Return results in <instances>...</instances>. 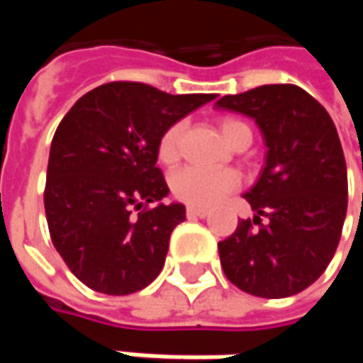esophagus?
I'll return each instance as SVG.
<instances>
[{"mask_svg":"<svg viewBox=\"0 0 363 363\" xmlns=\"http://www.w3.org/2000/svg\"><path fill=\"white\" fill-rule=\"evenodd\" d=\"M186 214L189 218H206L210 216V212L208 210H203V208H196V206H189L188 210H186Z\"/></svg>","mask_w":363,"mask_h":363,"instance_id":"esophagus-1","label":"esophagus"}]
</instances>
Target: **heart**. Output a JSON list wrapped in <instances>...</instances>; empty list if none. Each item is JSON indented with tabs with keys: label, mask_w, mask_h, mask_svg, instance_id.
<instances>
[{
	"label": "heart",
	"mask_w": 363,
	"mask_h": 363,
	"mask_svg": "<svg viewBox=\"0 0 363 363\" xmlns=\"http://www.w3.org/2000/svg\"><path fill=\"white\" fill-rule=\"evenodd\" d=\"M182 123H175L165 129L157 143V157L161 163L169 165L179 157L182 143ZM220 133L226 143L234 147L244 137H252L250 127L238 119L220 121ZM240 186V177L232 169H200V167H184L172 177V191L177 200L189 206H214L224 196Z\"/></svg>",
	"instance_id": "b5f03b06"
}]
</instances>
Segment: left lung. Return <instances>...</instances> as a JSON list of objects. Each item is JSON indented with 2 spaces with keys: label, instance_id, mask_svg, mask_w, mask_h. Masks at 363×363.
<instances>
[{
  "label": "left lung",
  "instance_id": "8db88e82",
  "mask_svg": "<svg viewBox=\"0 0 363 363\" xmlns=\"http://www.w3.org/2000/svg\"><path fill=\"white\" fill-rule=\"evenodd\" d=\"M216 108L255 119L267 157L244 194L257 212L218 242L232 285L264 299L297 295L323 274L347 212V169L329 113L295 84H264L226 94ZM269 220L259 224V216Z\"/></svg>",
  "mask_w": 363,
  "mask_h": 363
}]
</instances>
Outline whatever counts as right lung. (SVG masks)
Returning <instances> with one entry per match:
<instances>
[{
  "label": "right lung",
  "mask_w": 363,
  "mask_h": 363,
  "mask_svg": "<svg viewBox=\"0 0 363 363\" xmlns=\"http://www.w3.org/2000/svg\"><path fill=\"white\" fill-rule=\"evenodd\" d=\"M214 99L108 82L80 96L60 121L50 147L46 220L58 255L92 291L131 295L161 272L186 206L161 202L169 188L157 143ZM133 209L142 212L133 217Z\"/></svg>",
  "instance_id": "add662e5"
}]
</instances>
